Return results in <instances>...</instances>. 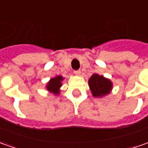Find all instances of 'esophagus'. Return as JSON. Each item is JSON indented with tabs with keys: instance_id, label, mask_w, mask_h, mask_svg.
<instances>
[{
	"instance_id": "1",
	"label": "esophagus",
	"mask_w": 148,
	"mask_h": 148,
	"mask_svg": "<svg viewBox=\"0 0 148 148\" xmlns=\"http://www.w3.org/2000/svg\"><path fill=\"white\" fill-rule=\"evenodd\" d=\"M74 74L77 75V76H79L81 74V71L80 70H76V71H74Z\"/></svg>"
}]
</instances>
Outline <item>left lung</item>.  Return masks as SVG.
<instances>
[{
  "instance_id": "left-lung-1",
  "label": "left lung",
  "mask_w": 148,
  "mask_h": 148,
  "mask_svg": "<svg viewBox=\"0 0 148 148\" xmlns=\"http://www.w3.org/2000/svg\"><path fill=\"white\" fill-rule=\"evenodd\" d=\"M88 84L92 95L95 98H102L108 95L112 90V82L103 75L93 74L88 80Z\"/></svg>"
}]
</instances>
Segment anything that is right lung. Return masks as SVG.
Segmentation results:
<instances>
[{"label":"right lung","instance_id":"right-lung-1","mask_svg":"<svg viewBox=\"0 0 148 148\" xmlns=\"http://www.w3.org/2000/svg\"><path fill=\"white\" fill-rule=\"evenodd\" d=\"M64 80V78L61 75H57L54 78H50L48 83L46 84V89L50 92L53 93V95H58L61 91V86H62V81Z\"/></svg>","mask_w":148,"mask_h":148}]
</instances>
